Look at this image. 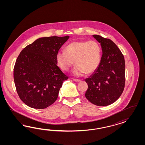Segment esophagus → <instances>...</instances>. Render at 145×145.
I'll list each match as a JSON object with an SVG mask.
<instances>
[{
    "label": "esophagus",
    "instance_id": "obj_1",
    "mask_svg": "<svg viewBox=\"0 0 145 145\" xmlns=\"http://www.w3.org/2000/svg\"><path fill=\"white\" fill-rule=\"evenodd\" d=\"M73 80L74 81H75V82H80V80H79V79H73Z\"/></svg>",
    "mask_w": 145,
    "mask_h": 145
}]
</instances>
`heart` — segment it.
I'll return each mask as SVG.
<instances>
[{"mask_svg":"<svg viewBox=\"0 0 145 145\" xmlns=\"http://www.w3.org/2000/svg\"><path fill=\"white\" fill-rule=\"evenodd\" d=\"M56 58L58 66L63 71L69 70L74 61L76 66L72 71L73 74H91L99 66L101 48L95 40L73 41L66 46L65 52H58Z\"/></svg>","mask_w":145,"mask_h":145,"instance_id":"b5f03b06","label":"heart"}]
</instances>
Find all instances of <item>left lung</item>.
Instances as JSON below:
<instances>
[{"mask_svg":"<svg viewBox=\"0 0 145 145\" xmlns=\"http://www.w3.org/2000/svg\"><path fill=\"white\" fill-rule=\"evenodd\" d=\"M101 44L103 54L98 68L85 80V96L95 105H109L116 101L125 86V61L122 53L111 40L93 35Z\"/></svg>","mask_w":145,"mask_h":145,"instance_id":"8db88e82","label":"left lung"}]
</instances>
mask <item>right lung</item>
I'll list each match as a JSON object with an SVG mask.
<instances>
[{
	"mask_svg": "<svg viewBox=\"0 0 145 145\" xmlns=\"http://www.w3.org/2000/svg\"><path fill=\"white\" fill-rule=\"evenodd\" d=\"M69 35L37 39L21 51L14 68L18 95L26 105L44 109L56 101L64 81L68 79L57 65L56 54Z\"/></svg>",
	"mask_w": 145,
	"mask_h": 145,
	"instance_id": "right-lung-1",
	"label": "right lung"
}]
</instances>
